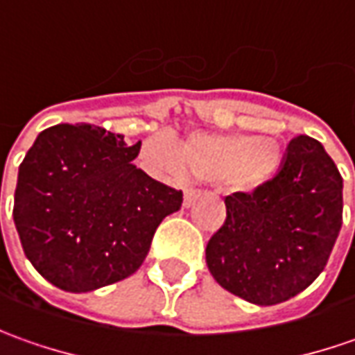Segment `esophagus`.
Wrapping results in <instances>:
<instances>
[{
	"instance_id": "obj_1",
	"label": "esophagus",
	"mask_w": 355,
	"mask_h": 355,
	"mask_svg": "<svg viewBox=\"0 0 355 355\" xmlns=\"http://www.w3.org/2000/svg\"><path fill=\"white\" fill-rule=\"evenodd\" d=\"M199 198V189L196 187H187L184 189V205L185 207H189V205H193V201Z\"/></svg>"
}]
</instances>
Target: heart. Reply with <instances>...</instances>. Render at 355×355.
I'll use <instances>...</instances> for the list:
<instances>
[{"label":"heart","instance_id":"1","mask_svg":"<svg viewBox=\"0 0 355 355\" xmlns=\"http://www.w3.org/2000/svg\"><path fill=\"white\" fill-rule=\"evenodd\" d=\"M146 154L157 166L187 173L201 182H219L235 193H252L282 168L284 148L268 134H215L191 132L175 150L166 140H150Z\"/></svg>","mask_w":355,"mask_h":355}]
</instances>
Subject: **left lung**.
Masks as SVG:
<instances>
[{
	"mask_svg": "<svg viewBox=\"0 0 355 355\" xmlns=\"http://www.w3.org/2000/svg\"><path fill=\"white\" fill-rule=\"evenodd\" d=\"M342 175L324 146L293 138L279 173L225 198V223L207 243L209 272L239 298L272 306L318 279L342 227Z\"/></svg>",
	"mask_w": 355,
	"mask_h": 355,
	"instance_id": "1",
	"label": "left lung"
}]
</instances>
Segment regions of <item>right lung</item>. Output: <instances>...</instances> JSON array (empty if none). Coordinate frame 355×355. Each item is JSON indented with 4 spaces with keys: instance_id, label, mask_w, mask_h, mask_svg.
I'll return each mask as SVG.
<instances>
[{
    "instance_id": "right-lung-1",
    "label": "right lung",
    "mask_w": 355,
    "mask_h": 355,
    "mask_svg": "<svg viewBox=\"0 0 355 355\" xmlns=\"http://www.w3.org/2000/svg\"><path fill=\"white\" fill-rule=\"evenodd\" d=\"M142 142L94 124L43 130L21 162L13 221L37 272L67 293H90L142 266L164 217L184 193L136 168Z\"/></svg>"
}]
</instances>
